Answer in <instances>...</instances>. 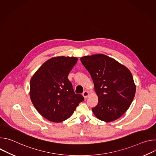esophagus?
Returning <instances> with one entry per match:
<instances>
[{"instance_id":"34e87169","label":"esophagus","mask_w":156,"mask_h":156,"mask_svg":"<svg viewBox=\"0 0 156 156\" xmlns=\"http://www.w3.org/2000/svg\"><path fill=\"white\" fill-rule=\"evenodd\" d=\"M83 97L86 99V98H87V97H88V96H89V92L87 91H84V92H83Z\"/></svg>"}]
</instances>
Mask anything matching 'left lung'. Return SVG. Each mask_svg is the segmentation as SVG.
Here are the masks:
<instances>
[{
    "instance_id": "8db88e82",
    "label": "left lung",
    "mask_w": 156,
    "mask_h": 156,
    "mask_svg": "<svg viewBox=\"0 0 156 156\" xmlns=\"http://www.w3.org/2000/svg\"><path fill=\"white\" fill-rule=\"evenodd\" d=\"M90 73L98 97V105L92 108L95 116L105 122L120 118L129 107L136 92L130 71L115 59L104 54L81 57Z\"/></svg>"
}]
</instances>
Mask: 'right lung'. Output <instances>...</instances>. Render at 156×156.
Listing matches in <instances>:
<instances>
[{
  "mask_svg": "<svg viewBox=\"0 0 156 156\" xmlns=\"http://www.w3.org/2000/svg\"><path fill=\"white\" fill-rule=\"evenodd\" d=\"M78 58L55 57L44 62L30 80V95L37 112L52 122L69 119L78 104L84 101L75 94L68 78Z\"/></svg>",
  "mask_w": 156,
  "mask_h": 156,
  "instance_id": "right-lung-1",
  "label": "right lung"
}]
</instances>
